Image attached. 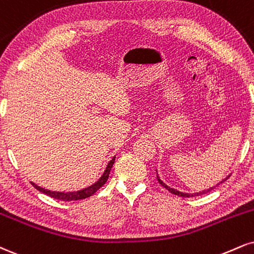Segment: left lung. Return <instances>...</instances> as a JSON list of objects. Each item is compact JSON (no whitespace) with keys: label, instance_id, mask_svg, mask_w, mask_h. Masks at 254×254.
Here are the masks:
<instances>
[{"label":"left lung","instance_id":"8db88e82","mask_svg":"<svg viewBox=\"0 0 254 254\" xmlns=\"http://www.w3.org/2000/svg\"><path fill=\"white\" fill-rule=\"evenodd\" d=\"M227 179H228V177H227ZM157 181L160 182V185L162 186V187H164V188H166V189H168V190H169L170 193L174 194V195H177V196H183V197H189V196H193V195H191V194H185V193H180V191L175 190V189H173V188H169V187H168V186H166V185H164L163 182L161 181V180H160V177H158V176H157ZM222 182H224V181H222ZM222 182H221V183H222ZM210 190H212V188L208 189V190H206V191H201V193H196V194H194V196H195V195H201V194H204V193H207V191H210Z\"/></svg>","mask_w":254,"mask_h":254}]
</instances>
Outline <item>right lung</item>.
Returning a JSON list of instances; mask_svg holds the SVG:
<instances>
[{"label":"right lung","mask_w":254,"mask_h":254,"mask_svg":"<svg viewBox=\"0 0 254 254\" xmlns=\"http://www.w3.org/2000/svg\"><path fill=\"white\" fill-rule=\"evenodd\" d=\"M114 163H115V157L109 162L108 167H106V169H105V172H104L103 176L100 177V179L98 180V181L94 183V185H92L91 187H88L86 189L79 190V191H73V193H57V191H51V190H47V189L38 187V186L34 185V183H32V185H33V187L38 189L39 191H41V193L48 195V196H51L53 198H57V200H61V201L81 200V198L90 197L91 195H93L94 193H96L98 189H100L104 185H105V182L108 181V179H109L110 170H111V168H112V166H114Z\"/></svg>","instance_id":"add662e5"}]
</instances>
